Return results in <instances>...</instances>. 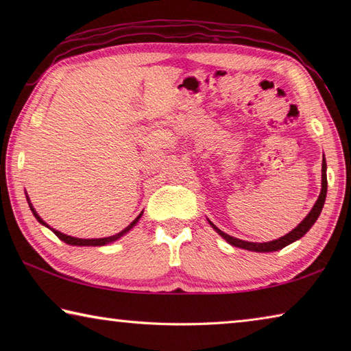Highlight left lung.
<instances>
[{
  "instance_id": "left-lung-1",
  "label": "left lung",
  "mask_w": 351,
  "mask_h": 351,
  "mask_svg": "<svg viewBox=\"0 0 351 351\" xmlns=\"http://www.w3.org/2000/svg\"><path fill=\"white\" fill-rule=\"evenodd\" d=\"M326 170H327V164L326 160H323L322 164V191H319V196L317 199L315 205L312 206V210L309 211V214L304 217L300 223L299 226H295L291 232H288L287 235H283L278 240H273V241H268V243H252V241H244L240 240V238H235V237H230L228 234L223 232L217 226L214 225L211 220H208L210 223L211 228L217 232L221 238H225V240L230 244V245H235V247H240L244 250H250V252H259V253H264V252H278L283 247H287L288 244L294 243L297 240H300V238L308 232V230L312 228V225L317 221V219L319 217V214H322V210L326 202V195H327V175H326Z\"/></svg>"
}]
</instances>
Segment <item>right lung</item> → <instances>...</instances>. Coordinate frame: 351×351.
Listing matches in <instances>:
<instances>
[{
    "mask_svg": "<svg viewBox=\"0 0 351 351\" xmlns=\"http://www.w3.org/2000/svg\"><path fill=\"white\" fill-rule=\"evenodd\" d=\"M25 197H27V202H28V206H29V210H32V213H33V215L36 217V220L40 223V225H43V226H47L48 229H51L52 232H54L58 238H60L62 241H64L66 244H69V245H106V244H111V243H114V241H117L119 238H122L125 234H128L130 230L137 225V221L141 219V215H143V211H141L138 215H137V219L136 220H132L128 226H126L123 230H121V232L119 234H116V235H111V237H107V238H77V237H71V235H66V234H63V232H60V230H57V229H54V228H51L49 225H47V223H45L42 219H40V215L36 213V210H34V206H33V204L29 202V197H28V195H25Z\"/></svg>",
    "mask_w": 351,
    "mask_h": 351,
    "instance_id": "right-lung-1",
    "label": "right lung"
}]
</instances>
